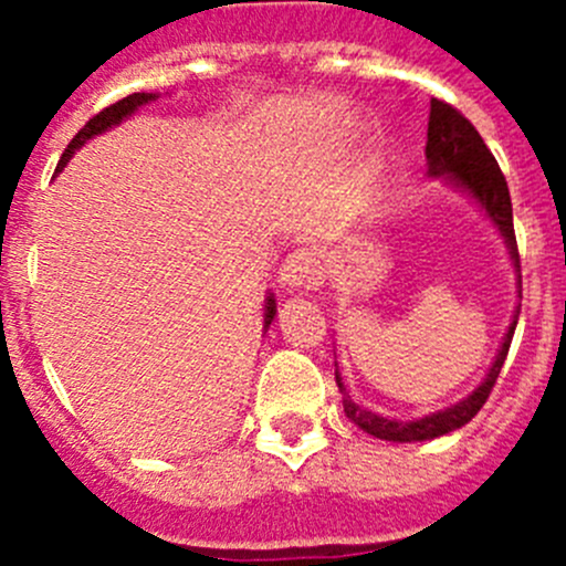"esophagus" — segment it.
<instances>
[{"mask_svg":"<svg viewBox=\"0 0 566 566\" xmlns=\"http://www.w3.org/2000/svg\"><path fill=\"white\" fill-rule=\"evenodd\" d=\"M325 279V260L317 249H295L282 265V287L287 290H317Z\"/></svg>","mask_w":566,"mask_h":566,"instance_id":"obj_1","label":"esophagus"}]
</instances>
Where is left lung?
Here are the masks:
<instances>
[{
  "label": "left lung",
  "instance_id": "left-lung-1",
  "mask_svg": "<svg viewBox=\"0 0 566 566\" xmlns=\"http://www.w3.org/2000/svg\"><path fill=\"white\" fill-rule=\"evenodd\" d=\"M424 153H427V175L447 177V180H452L454 186L462 188V191L471 193V197L482 205L484 213L490 216V221L499 227L501 238H504L506 249H510L512 265H515L517 271V298H523L521 254H517L515 224H512L510 188H506V177L501 175L499 161H495L493 153L488 150V145H484V139L479 136V130L462 117L458 108L449 106L447 101L432 98ZM517 315H521V306L515 310L510 331H506L499 356H495L490 373L484 375L482 386H476V389L468 394L465 399H460L458 405H452V408H443L438 410V413L424 416V419L397 421L361 408V405L350 397L347 386L342 384V375L339 369H336V386H339L342 405H345L347 419H350L356 427H361L364 432H369V436L384 438V441H397V443L432 441V438H441L447 436V432L460 430V427L468 424V421L482 410V405L488 402L490 391H493L495 380H499L501 367H504L506 361V353H510Z\"/></svg>",
  "mask_w": 566,
  "mask_h": 566
}]
</instances>
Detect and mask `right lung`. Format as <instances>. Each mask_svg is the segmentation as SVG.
Returning a JSON list of instances; mask_svg holds the SVG:
<instances>
[{"label":"right lung","instance_id":"right-lung-1","mask_svg":"<svg viewBox=\"0 0 566 566\" xmlns=\"http://www.w3.org/2000/svg\"><path fill=\"white\" fill-rule=\"evenodd\" d=\"M156 98H158L156 93H134V95H128V98L117 101V104L106 106L104 112L95 114V117L90 119V123L84 125V128L78 130L76 136H73L71 145H67V150L62 153L60 164H56V172H62V167H65V164L71 161L73 153H76L82 145H87V142L93 139V136L104 134V130L112 128V125H119L125 117H130V114H134L136 108L150 104V101H156ZM273 315H276V301H273V295H268V298H265V328L273 323Z\"/></svg>","mask_w":566,"mask_h":566}]
</instances>
